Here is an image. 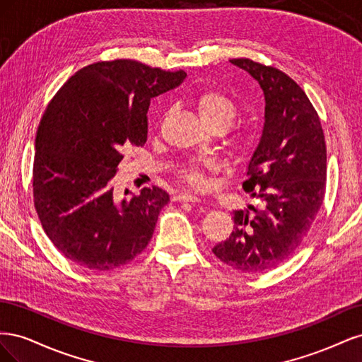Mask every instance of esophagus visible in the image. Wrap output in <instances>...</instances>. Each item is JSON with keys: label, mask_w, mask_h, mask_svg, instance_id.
<instances>
[{"label": "esophagus", "mask_w": 362, "mask_h": 362, "mask_svg": "<svg viewBox=\"0 0 362 362\" xmlns=\"http://www.w3.org/2000/svg\"><path fill=\"white\" fill-rule=\"evenodd\" d=\"M175 199L180 201V202H201V199L198 198L196 194H192V193H180L175 196Z\"/></svg>", "instance_id": "obj_1"}]
</instances>
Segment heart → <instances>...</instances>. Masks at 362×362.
<instances>
[{
    "mask_svg": "<svg viewBox=\"0 0 362 362\" xmlns=\"http://www.w3.org/2000/svg\"><path fill=\"white\" fill-rule=\"evenodd\" d=\"M193 104L204 122L211 128H226L237 115V104L228 93L218 89H204L196 93ZM259 129L255 122H245L234 127L228 134L231 146L237 151H246L255 144ZM221 169V163L214 157L192 158L181 164V178L192 187L202 189L206 185V173H213Z\"/></svg>",
    "mask_w": 362,
    "mask_h": 362,
    "instance_id": "obj_1",
    "label": "heart"
}]
</instances>
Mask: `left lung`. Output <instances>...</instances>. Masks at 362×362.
I'll use <instances>...</instances> for the list:
<instances>
[{"label": "left lung", "instance_id": "1", "mask_svg": "<svg viewBox=\"0 0 362 362\" xmlns=\"http://www.w3.org/2000/svg\"><path fill=\"white\" fill-rule=\"evenodd\" d=\"M229 62L254 76L266 98L264 128L243 182L261 204L234 211V231L213 254L240 272L262 273L299 249L320 211L325 134L308 96L286 72L250 59Z\"/></svg>", "mask_w": 362, "mask_h": 362}]
</instances>
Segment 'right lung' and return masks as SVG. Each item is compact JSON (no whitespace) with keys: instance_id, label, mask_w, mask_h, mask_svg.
I'll return each mask as SVG.
<instances>
[{"instance_id":"1","label":"right lung","mask_w":362,"mask_h":362,"mask_svg":"<svg viewBox=\"0 0 362 362\" xmlns=\"http://www.w3.org/2000/svg\"><path fill=\"white\" fill-rule=\"evenodd\" d=\"M185 76L136 60L96 62L76 71L45 108L36 133L33 198L43 231L75 264L112 270L151 242L169 194L154 185L119 199L110 182L122 152L146 144L151 98Z\"/></svg>"}]
</instances>
